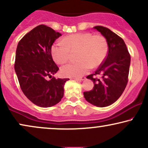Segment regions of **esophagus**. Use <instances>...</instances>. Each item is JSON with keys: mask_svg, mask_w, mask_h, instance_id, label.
Returning <instances> with one entry per match:
<instances>
[{"mask_svg": "<svg viewBox=\"0 0 148 148\" xmlns=\"http://www.w3.org/2000/svg\"><path fill=\"white\" fill-rule=\"evenodd\" d=\"M85 76H82V77H80V78H74V79H75L76 80H78V81H83V80H84L85 79Z\"/></svg>", "mask_w": 148, "mask_h": 148, "instance_id": "1", "label": "esophagus"}]
</instances>
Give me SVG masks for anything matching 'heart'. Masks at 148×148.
Here are the masks:
<instances>
[{"label": "heart", "mask_w": 148, "mask_h": 148, "mask_svg": "<svg viewBox=\"0 0 148 148\" xmlns=\"http://www.w3.org/2000/svg\"><path fill=\"white\" fill-rule=\"evenodd\" d=\"M76 52L77 61L68 63L61 68L66 77H78L96 68L105 60L108 52V44L105 37L90 33L70 35L52 44L51 54L54 61L63 64L70 59L71 54Z\"/></svg>", "instance_id": "b5f03b06"}]
</instances>
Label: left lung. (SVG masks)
I'll return each instance as SVG.
<instances>
[{"instance_id": "left-lung-1", "label": "left lung", "mask_w": 148, "mask_h": 148, "mask_svg": "<svg viewBox=\"0 0 148 148\" xmlns=\"http://www.w3.org/2000/svg\"><path fill=\"white\" fill-rule=\"evenodd\" d=\"M93 28L106 37L108 52L94 74L87 76L93 80V89L83 93L88 102L98 107H105L113 104L124 92L128 80L130 55L122 38L108 28L102 26ZM96 75H101L102 78L95 77Z\"/></svg>"}]
</instances>
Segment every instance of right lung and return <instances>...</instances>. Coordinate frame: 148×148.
Here are the masks:
<instances>
[{"label":"right lung","mask_w":148,"mask_h":148,"mask_svg":"<svg viewBox=\"0 0 148 148\" xmlns=\"http://www.w3.org/2000/svg\"><path fill=\"white\" fill-rule=\"evenodd\" d=\"M60 33L41 24L27 33L18 43L14 68L22 92L40 107H50L60 102L69 78H55L59 70L51 55V47ZM52 77L50 80L47 78Z\"/></svg>","instance_id":"right-lung-1"}]
</instances>
